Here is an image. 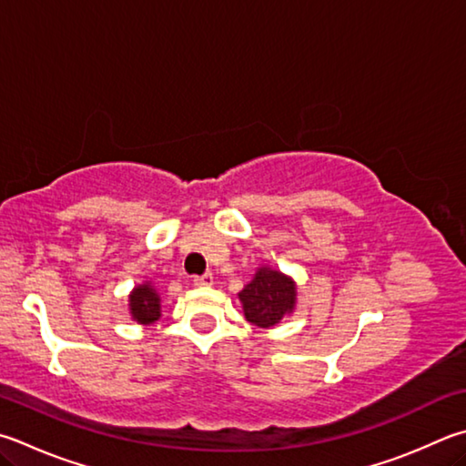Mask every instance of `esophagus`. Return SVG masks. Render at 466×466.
<instances>
[{
    "label": "esophagus",
    "mask_w": 466,
    "mask_h": 466,
    "mask_svg": "<svg viewBox=\"0 0 466 466\" xmlns=\"http://www.w3.org/2000/svg\"><path fill=\"white\" fill-rule=\"evenodd\" d=\"M193 283H196L198 287H208V285L214 283V275H211V273L198 275V277H193Z\"/></svg>",
    "instance_id": "34e87169"
}]
</instances>
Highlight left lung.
Returning <instances> with one entry per match:
<instances>
[{
	"label": "left lung",
	"mask_w": 466,
	"mask_h": 466,
	"mask_svg": "<svg viewBox=\"0 0 466 466\" xmlns=\"http://www.w3.org/2000/svg\"><path fill=\"white\" fill-rule=\"evenodd\" d=\"M240 301L250 324L270 328L293 309L295 285L279 270L258 268L252 283L240 291Z\"/></svg>",
	"instance_id": "8db88e82"
}]
</instances>
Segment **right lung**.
I'll return each instance as SVG.
<instances>
[{
    "mask_svg": "<svg viewBox=\"0 0 466 466\" xmlns=\"http://www.w3.org/2000/svg\"><path fill=\"white\" fill-rule=\"evenodd\" d=\"M130 311L132 318L140 324H152L160 318V299L148 283L137 287L130 295Z\"/></svg>",
    "mask_w": 466,
    "mask_h": 466,
    "instance_id": "1",
    "label": "right lung"
}]
</instances>
